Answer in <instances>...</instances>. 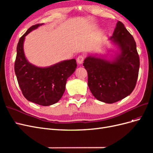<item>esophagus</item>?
Returning a JSON list of instances; mask_svg holds the SVG:
<instances>
[{"mask_svg": "<svg viewBox=\"0 0 153 153\" xmlns=\"http://www.w3.org/2000/svg\"><path fill=\"white\" fill-rule=\"evenodd\" d=\"M84 55H79V56L77 57L76 61L78 64H82L83 61H84Z\"/></svg>", "mask_w": 153, "mask_h": 153, "instance_id": "34e87169", "label": "esophagus"}]
</instances>
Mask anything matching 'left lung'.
<instances>
[{"label":"left lung","mask_w":153,"mask_h":153,"mask_svg":"<svg viewBox=\"0 0 153 153\" xmlns=\"http://www.w3.org/2000/svg\"><path fill=\"white\" fill-rule=\"evenodd\" d=\"M110 39L120 50L114 61L88 56L83 64L92 95L106 103H115L131 93L140 67L135 39L121 22H117Z\"/></svg>","instance_id":"8db88e82"}]
</instances>
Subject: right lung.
I'll return each mask as SVG.
<instances>
[{
	"label": "right lung",
	"instance_id": "obj_1",
	"mask_svg": "<svg viewBox=\"0 0 153 153\" xmlns=\"http://www.w3.org/2000/svg\"><path fill=\"white\" fill-rule=\"evenodd\" d=\"M43 24L32 25L23 35L17 45L15 71L21 91L29 101L42 106L56 103L65 91L68 78L75 71V59L67 60L47 68L32 65L24 52L25 37Z\"/></svg>",
	"mask_w": 153,
	"mask_h": 153
}]
</instances>
